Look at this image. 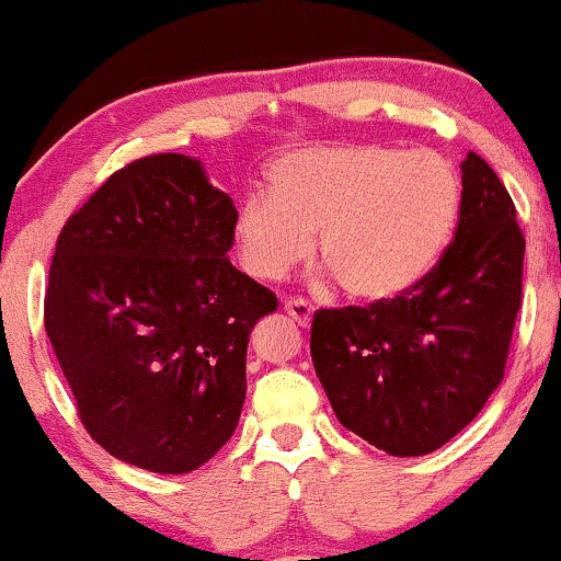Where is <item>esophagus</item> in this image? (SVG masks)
Here are the masks:
<instances>
[{"mask_svg":"<svg viewBox=\"0 0 561 561\" xmlns=\"http://www.w3.org/2000/svg\"><path fill=\"white\" fill-rule=\"evenodd\" d=\"M285 311L289 313V317H293V321H298L300 327H308V324H311V319H313V306L308 300H302V298H287L285 300Z\"/></svg>","mask_w":561,"mask_h":561,"instance_id":"1","label":"esophagus"}]
</instances>
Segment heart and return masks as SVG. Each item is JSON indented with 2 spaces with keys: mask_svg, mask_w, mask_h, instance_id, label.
<instances>
[{
  "mask_svg": "<svg viewBox=\"0 0 561 561\" xmlns=\"http://www.w3.org/2000/svg\"><path fill=\"white\" fill-rule=\"evenodd\" d=\"M272 195H250L234 216V248L253 279L276 282L311 253L358 300L414 287L443 255L459 218L456 171L433 150L321 145L268 169Z\"/></svg>",
  "mask_w": 561,
  "mask_h": 561,
  "instance_id": "heart-1",
  "label": "heart"
}]
</instances>
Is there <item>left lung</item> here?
Here are the masks:
<instances>
[{
  "label": "left lung",
  "instance_id": "1",
  "mask_svg": "<svg viewBox=\"0 0 561 561\" xmlns=\"http://www.w3.org/2000/svg\"><path fill=\"white\" fill-rule=\"evenodd\" d=\"M523 259L506 186L467 152L459 227L433 272L390 300L313 313V369L343 427L390 456L459 435L504 379Z\"/></svg>",
  "mask_w": 561,
  "mask_h": 561
}]
</instances>
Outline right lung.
Returning a JSON list of instances; mask_svg holds the SVG:
<instances>
[{
    "label": "right lung",
    "instance_id": "obj_1",
    "mask_svg": "<svg viewBox=\"0 0 561 561\" xmlns=\"http://www.w3.org/2000/svg\"><path fill=\"white\" fill-rule=\"evenodd\" d=\"M234 216L199 160L160 152L57 237L44 330L87 433L126 465L192 472L240 422L250 332L279 302L227 259Z\"/></svg>",
    "mask_w": 561,
    "mask_h": 561
}]
</instances>
